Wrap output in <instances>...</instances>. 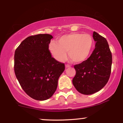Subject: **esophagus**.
<instances>
[{
    "mask_svg": "<svg viewBox=\"0 0 123 123\" xmlns=\"http://www.w3.org/2000/svg\"><path fill=\"white\" fill-rule=\"evenodd\" d=\"M70 65H68V64H66L65 65V68H69V67H70Z\"/></svg>",
    "mask_w": 123,
    "mask_h": 123,
    "instance_id": "1",
    "label": "esophagus"
}]
</instances>
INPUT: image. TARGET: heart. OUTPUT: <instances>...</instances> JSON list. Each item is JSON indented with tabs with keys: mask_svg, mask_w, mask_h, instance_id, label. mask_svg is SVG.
Returning a JSON list of instances; mask_svg holds the SVG:
<instances>
[{
	"mask_svg": "<svg viewBox=\"0 0 123 123\" xmlns=\"http://www.w3.org/2000/svg\"><path fill=\"white\" fill-rule=\"evenodd\" d=\"M94 40L89 34L72 33L62 36L57 43L51 42L49 44V50L57 61L62 62L69 57L74 63H81L88 57L92 50Z\"/></svg>",
	"mask_w": 123,
	"mask_h": 123,
	"instance_id": "1",
	"label": "heart"
}]
</instances>
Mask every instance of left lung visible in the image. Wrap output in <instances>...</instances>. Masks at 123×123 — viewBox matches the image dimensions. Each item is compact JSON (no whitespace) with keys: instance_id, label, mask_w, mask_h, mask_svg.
Masks as SVG:
<instances>
[{"instance_id":"obj_1","label":"left lung","mask_w":123,"mask_h":123,"mask_svg":"<svg viewBox=\"0 0 123 123\" xmlns=\"http://www.w3.org/2000/svg\"><path fill=\"white\" fill-rule=\"evenodd\" d=\"M95 49L87 60L74 66L76 75L72 83L81 94L90 95L101 90L108 83L111 73L112 55L106 39L93 32Z\"/></svg>"}]
</instances>
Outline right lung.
Returning a JSON list of instances; mask_svg holds the SVG:
<instances>
[{
    "label": "right lung",
    "instance_id": "obj_1",
    "mask_svg": "<svg viewBox=\"0 0 123 123\" xmlns=\"http://www.w3.org/2000/svg\"><path fill=\"white\" fill-rule=\"evenodd\" d=\"M49 34L31 36L15 50L14 72L26 94L34 99L44 101L53 96L65 64L51 57Z\"/></svg>",
    "mask_w": 123,
    "mask_h": 123
}]
</instances>
